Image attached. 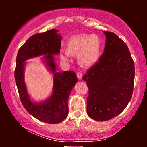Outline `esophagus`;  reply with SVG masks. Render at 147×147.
Wrapping results in <instances>:
<instances>
[{
    "label": "esophagus",
    "mask_w": 147,
    "mask_h": 147,
    "mask_svg": "<svg viewBox=\"0 0 147 147\" xmlns=\"http://www.w3.org/2000/svg\"><path fill=\"white\" fill-rule=\"evenodd\" d=\"M77 78L79 79H82V77H83V74H82L81 72H78L77 73Z\"/></svg>",
    "instance_id": "1"
}]
</instances>
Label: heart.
<instances>
[{
    "mask_svg": "<svg viewBox=\"0 0 147 147\" xmlns=\"http://www.w3.org/2000/svg\"><path fill=\"white\" fill-rule=\"evenodd\" d=\"M103 43L100 37L92 34H79L72 36L66 42L65 52L70 56L77 55V60L84 67L94 65L100 59ZM60 58L68 61L67 54L60 53Z\"/></svg>",
    "mask_w": 147,
    "mask_h": 147,
    "instance_id": "b5f03b06",
    "label": "heart"
}]
</instances>
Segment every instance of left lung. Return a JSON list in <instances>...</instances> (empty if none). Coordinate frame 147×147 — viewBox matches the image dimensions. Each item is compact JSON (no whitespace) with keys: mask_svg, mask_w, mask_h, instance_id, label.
<instances>
[{"mask_svg":"<svg viewBox=\"0 0 147 147\" xmlns=\"http://www.w3.org/2000/svg\"><path fill=\"white\" fill-rule=\"evenodd\" d=\"M106 40L100 59L83 77L88 88L87 114L103 122L120 114L132 97L135 67L129 48L115 34L103 32Z\"/></svg>","mask_w":147,"mask_h":147,"instance_id":"8db88e82","label":"left lung"}]
</instances>
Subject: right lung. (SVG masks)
<instances>
[{"mask_svg": "<svg viewBox=\"0 0 147 147\" xmlns=\"http://www.w3.org/2000/svg\"><path fill=\"white\" fill-rule=\"evenodd\" d=\"M58 30L52 29L30 37L18 50L14 77L20 99L23 106L34 117L48 124H59L68 114V101L70 92L77 82L73 71H57L55 57L60 52L61 36ZM43 56L42 60L53 75V92L45 100L37 102L30 97L24 82V73L30 58Z\"/></svg>", "mask_w": 147, "mask_h": 147, "instance_id": "obj_1", "label": "right lung"}]
</instances>
